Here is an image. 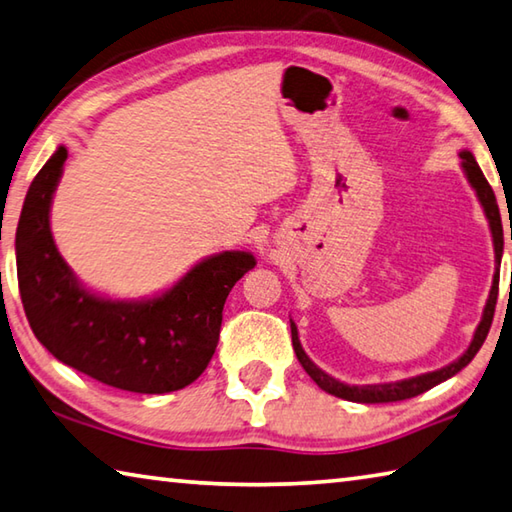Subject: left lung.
<instances>
[{
  "mask_svg": "<svg viewBox=\"0 0 512 512\" xmlns=\"http://www.w3.org/2000/svg\"><path fill=\"white\" fill-rule=\"evenodd\" d=\"M459 157H461L465 175H468L472 188L477 191L479 202L483 206V211H486V218L490 222L492 245H495V263H497L495 276H492L490 297L486 301V308H483V317L479 321V326H477V330H474V337H472V342L468 346V351H465L456 362L443 366V369L416 375V378L400 380V382H384V384H364V387H357V384H355V387H351V384L339 382V380L333 378V375L324 373L315 362L310 360L306 351H303L301 342H299L297 324H294V321L290 319L294 353H297L301 366L306 369L310 378L319 384V389H324L326 393H330V396H337V398H344V400H351V402H364V405H375V402H398V400L420 396V393H425L432 387H436V384L450 380L452 375H456L461 369H465V366H468L474 360V355L479 353V348L483 346V342H486L488 330L492 326V317H495L497 294H499V265H501V251H504V229H501V215H499L495 193H492L488 179L483 177L477 159H474L470 150H461ZM510 238H512V233H510Z\"/></svg>",
  "mask_w": 512,
  "mask_h": 512,
  "instance_id": "left-lung-1",
  "label": "left lung"
}]
</instances>
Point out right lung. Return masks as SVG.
I'll use <instances>...</instances> for the list:
<instances>
[{
    "instance_id": "right-lung-1",
    "label": "right lung",
    "mask_w": 512,
    "mask_h": 512,
    "mask_svg": "<svg viewBox=\"0 0 512 512\" xmlns=\"http://www.w3.org/2000/svg\"><path fill=\"white\" fill-rule=\"evenodd\" d=\"M67 148L60 146L29 186L15 233L17 283L33 335L47 351L107 387L168 393L195 382L220 339L229 292L256 258L222 251L146 301L96 297L78 283L51 236L49 209Z\"/></svg>"
}]
</instances>
